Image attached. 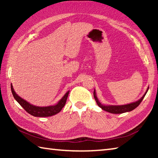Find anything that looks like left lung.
<instances>
[{
    "label": "left lung",
    "instance_id": "8db88e82",
    "mask_svg": "<svg viewBox=\"0 0 158 158\" xmlns=\"http://www.w3.org/2000/svg\"><path fill=\"white\" fill-rule=\"evenodd\" d=\"M148 89H149V87H148V89H147L146 93H144V95L139 99V100L135 102L130 103V104H127V105H103V104H102L98 100L97 96H96L95 90H94V92H93V95H94V98L96 101V102H97V104H98V105L100 106V108L102 109L103 110L109 112V113H111V114H123V113H125V112L131 111H132L133 109L137 108V106L139 105V104L141 102V101L143 100V98L145 97V95L146 94L147 91H148Z\"/></svg>",
    "mask_w": 158,
    "mask_h": 158
}]
</instances>
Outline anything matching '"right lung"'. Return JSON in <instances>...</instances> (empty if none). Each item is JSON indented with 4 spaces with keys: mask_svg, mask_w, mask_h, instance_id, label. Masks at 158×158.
I'll list each match as a JSON object with an SVG mask.
<instances>
[{
    "mask_svg": "<svg viewBox=\"0 0 158 158\" xmlns=\"http://www.w3.org/2000/svg\"><path fill=\"white\" fill-rule=\"evenodd\" d=\"M11 90L12 95L16 100H17L19 104L28 112V114L35 117H48L52 116L53 115L56 114L61 111L64 106H65L67 98L68 97V94L69 91L67 92L63 97L60 99V100L55 105L49 106H37L31 105L27 101L19 97L17 93H15L14 89H13L12 85L11 84Z\"/></svg>",
    "mask_w": 158,
    "mask_h": 158,
    "instance_id": "right-lung-1",
    "label": "right lung"
}]
</instances>
